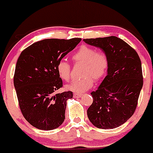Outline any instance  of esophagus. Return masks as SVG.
Masks as SVG:
<instances>
[{
    "instance_id": "1",
    "label": "esophagus",
    "mask_w": 153,
    "mask_h": 153,
    "mask_svg": "<svg viewBox=\"0 0 153 153\" xmlns=\"http://www.w3.org/2000/svg\"><path fill=\"white\" fill-rule=\"evenodd\" d=\"M83 95L81 93H74V98H81Z\"/></svg>"
}]
</instances>
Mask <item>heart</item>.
I'll use <instances>...</instances> for the list:
<instances>
[{
  "label": "heart",
  "mask_w": 153,
  "mask_h": 153,
  "mask_svg": "<svg viewBox=\"0 0 153 153\" xmlns=\"http://www.w3.org/2000/svg\"><path fill=\"white\" fill-rule=\"evenodd\" d=\"M72 59L75 62L84 63L81 75L84 77L74 79L66 86V89L75 92H83L93 86V79L98 81L105 75L109 66L107 56L101 52H96L94 48L81 46L72 55ZM60 78L67 81L70 78L71 67L66 60L58 61L56 67Z\"/></svg>",
  "instance_id": "heart-1"
}]
</instances>
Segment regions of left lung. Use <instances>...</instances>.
Wrapping results in <instances>:
<instances>
[{"label":"left lung","instance_id":"8db88e82","mask_svg":"<svg viewBox=\"0 0 153 153\" xmlns=\"http://www.w3.org/2000/svg\"><path fill=\"white\" fill-rule=\"evenodd\" d=\"M84 41L101 49L109 61L106 76L97 90L91 92L93 102L87 109L88 118L98 128L118 127L136 109L143 86L141 60L135 49L115 36Z\"/></svg>","mask_w":153,"mask_h":153}]
</instances>
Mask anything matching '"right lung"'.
I'll return each mask as SVG.
<instances>
[{
  "mask_svg": "<svg viewBox=\"0 0 153 153\" xmlns=\"http://www.w3.org/2000/svg\"><path fill=\"white\" fill-rule=\"evenodd\" d=\"M81 41L44 39L34 43L20 55L14 86L21 112L34 127L52 130L64 121L67 101L73 94L70 91L55 94L63 85L56 67Z\"/></svg>",
  "mask_w": 153,
  "mask_h": 153,
  "instance_id": "1",
  "label": "right lung"
}]
</instances>
